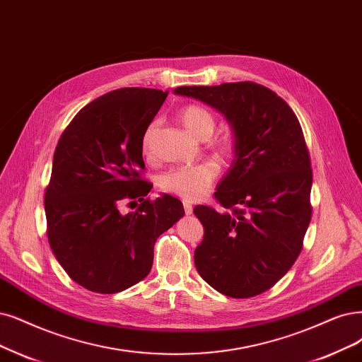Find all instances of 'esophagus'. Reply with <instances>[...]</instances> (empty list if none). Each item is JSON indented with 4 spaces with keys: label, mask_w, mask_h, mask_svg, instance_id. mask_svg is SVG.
<instances>
[{
    "label": "esophagus",
    "mask_w": 362,
    "mask_h": 362,
    "mask_svg": "<svg viewBox=\"0 0 362 362\" xmlns=\"http://www.w3.org/2000/svg\"><path fill=\"white\" fill-rule=\"evenodd\" d=\"M183 209H185V213H186V215H191V213H192V204L191 203H188V202H185L183 203Z\"/></svg>",
    "instance_id": "esophagus-1"
}]
</instances>
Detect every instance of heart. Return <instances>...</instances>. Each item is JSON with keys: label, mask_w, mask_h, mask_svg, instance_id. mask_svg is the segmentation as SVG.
I'll return each instance as SVG.
<instances>
[{"label": "heart", "mask_w": 362, "mask_h": 362, "mask_svg": "<svg viewBox=\"0 0 362 362\" xmlns=\"http://www.w3.org/2000/svg\"><path fill=\"white\" fill-rule=\"evenodd\" d=\"M179 119L183 127L198 139H209L216 127L215 116L209 109L199 104H188L182 107ZM156 132V122L146 127L141 137V152L144 156L153 155V140ZM213 147L222 156H231L235 144L230 137H223L213 143ZM221 165L215 159H206L192 165H183L165 171L159 179V186L165 192L176 195L185 202H197L202 198L219 176Z\"/></svg>", "instance_id": "b5f03b06"}]
</instances>
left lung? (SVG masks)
Returning a JSON list of instances; mask_svg holds the SVG:
<instances>
[{
	"mask_svg": "<svg viewBox=\"0 0 362 362\" xmlns=\"http://www.w3.org/2000/svg\"><path fill=\"white\" fill-rule=\"evenodd\" d=\"M222 112L235 134V158L219 183V209L198 206L204 238L197 272L226 297L250 298L274 286L303 249L312 219L310 155L298 117L255 82L174 90Z\"/></svg>",
	"mask_w": 362,
	"mask_h": 362,
	"instance_id": "obj_1",
	"label": "left lung"
}]
</instances>
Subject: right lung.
<instances>
[{"instance_id":"right-lung-1","label":"right lung","mask_w":362,"mask_h":362,"mask_svg":"<svg viewBox=\"0 0 362 362\" xmlns=\"http://www.w3.org/2000/svg\"><path fill=\"white\" fill-rule=\"evenodd\" d=\"M168 90L120 88L80 110L62 132L45 194L47 240L76 284L115 293L149 274L156 238L185 210L177 198L151 199L141 137ZM139 202L127 214L122 207Z\"/></svg>"}]
</instances>
